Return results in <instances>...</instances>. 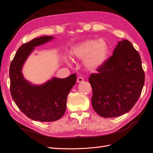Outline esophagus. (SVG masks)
Instances as JSON below:
<instances>
[{
    "mask_svg": "<svg viewBox=\"0 0 153 153\" xmlns=\"http://www.w3.org/2000/svg\"><path fill=\"white\" fill-rule=\"evenodd\" d=\"M76 81H77V82H78V83L82 82L83 81H84V78H82V77H81V76H79V77H78V78H77V80H76Z\"/></svg>",
    "mask_w": 153,
    "mask_h": 153,
    "instance_id": "esophagus-1",
    "label": "esophagus"
}]
</instances>
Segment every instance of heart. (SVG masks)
<instances>
[{
	"label": "heart",
	"mask_w": 153,
	"mask_h": 153,
	"mask_svg": "<svg viewBox=\"0 0 153 153\" xmlns=\"http://www.w3.org/2000/svg\"><path fill=\"white\" fill-rule=\"evenodd\" d=\"M109 52L108 45L102 39H87L73 47L71 56L84 59V65L89 71H95L106 62Z\"/></svg>",
	"instance_id": "heart-1"
}]
</instances>
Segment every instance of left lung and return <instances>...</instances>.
<instances>
[{
	"instance_id": "obj_1",
	"label": "left lung",
	"mask_w": 153,
	"mask_h": 153,
	"mask_svg": "<svg viewBox=\"0 0 153 153\" xmlns=\"http://www.w3.org/2000/svg\"><path fill=\"white\" fill-rule=\"evenodd\" d=\"M92 73V106L103 117L127 113L137 103L145 81L139 53L126 39L119 41L113 55Z\"/></svg>"
}]
</instances>
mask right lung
<instances>
[{
	"instance_id": "add662e5",
	"label": "right lung",
	"mask_w": 153,
	"mask_h": 153,
	"mask_svg": "<svg viewBox=\"0 0 153 153\" xmlns=\"http://www.w3.org/2000/svg\"><path fill=\"white\" fill-rule=\"evenodd\" d=\"M42 36L23 44L10 64V91L19 109L29 118L41 122H52L61 119L66 109L67 97L76 81V75L66 78H52L45 84L34 85L26 80L22 67L34 47L53 39Z\"/></svg>"
}]
</instances>
